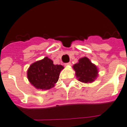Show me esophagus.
<instances>
[{"label": "esophagus", "mask_w": 127, "mask_h": 127, "mask_svg": "<svg viewBox=\"0 0 127 127\" xmlns=\"http://www.w3.org/2000/svg\"><path fill=\"white\" fill-rule=\"evenodd\" d=\"M71 65V63H65V66H70Z\"/></svg>", "instance_id": "34e87169"}]
</instances>
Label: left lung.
I'll return each instance as SVG.
<instances>
[{"mask_svg":"<svg viewBox=\"0 0 127 127\" xmlns=\"http://www.w3.org/2000/svg\"><path fill=\"white\" fill-rule=\"evenodd\" d=\"M73 68L78 81L82 83H92L98 75L97 66L86 57L80 59L78 63L73 66Z\"/></svg>","mask_w":127,"mask_h":127,"instance_id":"8db88e82","label":"left lung"}]
</instances>
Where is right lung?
<instances>
[{
	"label": "right lung",
	"mask_w": 127,
	"mask_h": 127,
	"mask_svg": "<svg viewBox=\"0 0 127 127\" xmlns=\"http://www.w3.org/2000/svg\"><path fill=\"white\" fill-rule=\"evenodd\" d=\"M64 67L54 64V62L46 57L42 60L32 64L28 70V79L37 89L48 90L58 81L60 72Z\"/></svg>",
	"instance_id": "add662e5"
}]
</instances>
